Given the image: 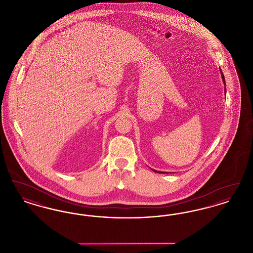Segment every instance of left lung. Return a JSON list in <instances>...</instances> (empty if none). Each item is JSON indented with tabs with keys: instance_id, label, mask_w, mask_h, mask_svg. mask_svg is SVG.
<instances>
[{
	"instance_id": "8db88e82",
	"label": "left lung",
	"mask_w": 253,
	"mask_h": 253,
	"mask_svg": "<svg viewBox=\"0 0 253 253\" xmlns=\"http://www.w3.org/2000/svg\"><path fill=\"white\" fill-rule=\"evenodd\" d=\"M220 71H221V69H220ZM221 76H222V80H223V83H224V84H226V82H225V78H224V75H223L222 71H221ZM225 92H226V87H225ZM155 171H157V172H162V171H157V170H155Z\"/></svg>"
}]
</instances>
